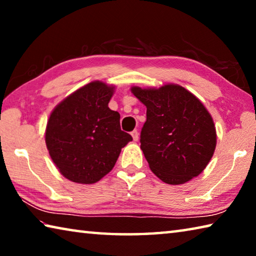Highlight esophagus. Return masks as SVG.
I'll list each match as a JSON object with an SVG mask.
<instances>
[{"label": "esophagus", "mask_w": 256, "mask_h": 256, "mask_svg": "<svg viewBox=\"0 0 256 256\" xmlns=\"http://www.w3.org/2000/svg\"><path fill=\"white\" fill-rule=\"evenodd\" d=\"M131 134H132V138H133L134 141H138V132L136 131V130H134V131H132Z\"/></svg>", "instance_id": "obj_1"}]
</instances>
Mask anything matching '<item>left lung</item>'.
<instances>
[{
    "mask_svg": "<svg viewBox=\"0 0 256 256\" xmlns=\"http://www.w3.org/2000/svg\"><path fill=\"white\" fill-rule=\"evenodd\" d=\"M131 90L146 107L140 142L154 174L172 185L200 175L216 144L214 120L203 104L178 84Z\"/></svg>",
    "mask_w": 256,
    "mask_h": 256,
    "instance_id": "obj_1",
    "label": "left lung"
}]
</instances>
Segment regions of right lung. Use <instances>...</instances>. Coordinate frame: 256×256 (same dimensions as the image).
<instances>
[{
    "label": "right lung",
    "mask_w": 256,
    "mask_h": 256,
    "mask_svg": "<svg viewBox=\"0 0 256 256\" xmlns=\"http://www.w3.org/2000/svg\"><path fill=\"white\" fill-rule=\"evenodd\" d=\"M114 86L94 81L54 108L45 141L60 174L74 183L92 184L115 166L132 136L120 130L118 112L108 107Z\"/></svg>",
    "instance_id": "1"
}]
</instances>
